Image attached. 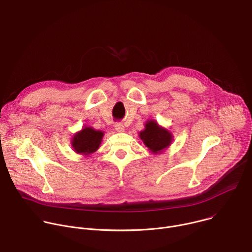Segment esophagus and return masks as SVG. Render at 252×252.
<instances>
[{
	"instance_id": "1",
	"label": "esophagus",
	"mask_w": 252,
	"mask_h": 252,
	"mask_svg": "<svg viewBox=\"0 0 252 252\" xmlns=\"http://www.w3.org/2000/svg\"><path fill=\"white\" fill-rule=\"evenodd\" d=\"M115 130L117 131V132H124V130H125V128H124V125L122 124V123H116L115 124Z\"/></svg>"
}]
</instances>
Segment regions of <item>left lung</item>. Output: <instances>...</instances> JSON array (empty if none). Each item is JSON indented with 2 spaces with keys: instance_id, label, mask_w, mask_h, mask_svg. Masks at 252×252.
<instances>
[{
  "instance_id": "8db88e82",
  "label": "left lung",
  "mask_w": 252,
  "mask_h": 252,
  "mask_svg": "<svg viewBox=\"0 0 252 252\" xmlns=\"http://www.w3.org/2000/svg\"><path fill=\"white\" fill-rule=\"evenodd\" d=\"M139 136L145 146L154 154L162 153L173 141V135L159 126L155 120L147 121L145 129L139 133Z\"/></svg>"
}]
</instances>
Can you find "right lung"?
<instances>
[{"instance_id":"add662e5","label":"right lung","mask_w":252,"mask_h":252,"mask_svg":"<svg viewBox=\"0 0 252 252\" xmlns=\"http://www.w3.org/2000/svg\"><path fill=\"white\" fill-rule=\"evenodd\" d=\"M103 136L104 133L102 131L95 130L92 127H84L81 131L74 134L71 146L76 153L87 156L97 151Z\"/></svg>"}]
</instances>
